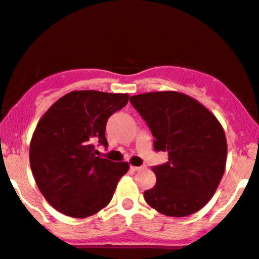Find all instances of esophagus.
<instances>
[{
	"instance_id": "1",
	"label": "esophagus",
	"mask_w": 259,
	"mask_h": 259,
	"mask_svg": "<svg viewBox=\"0 0 259 259\" xmlns=\"http://www.w3.org/2000/svg\"><path fill=\"white\" fill-rule=\"evenodd\" d=\"M130 168H132L133 171H141L142 168H144V167H143V166H132Z\"/></svg>"
}]
</instances>
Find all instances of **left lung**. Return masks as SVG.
I'll return each instance as SVG.
<instances>
[{
	"label": "left lung",
	"mask_w": 259,
	"mask_h": 259,
	"mask_svg": "<svg viewBox=\"0 0 259 259\" xmlns=\"http://www.w3.org/2000/svg\"><path fill=\"white\" fill-rule=\"evenodd\" d=\"M148 125L156 152L168 161L153 166L156 185L144 199L159 213L184 217L204 207L224 176L228 144L224 129L203 105L179 92H152L130 97Z\"/></svg>",
	"instance_id": "obj_1"
}]
</instances>
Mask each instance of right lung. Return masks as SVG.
I'll return each mask as SVG.
<instances>
[{"mask_svg": "<svg viewBox=\"0 0 259 259\" xmlns=\"http://www.w3.org/2000/svg\"><path fill=\"white\" fill-rule=\"evenodd\" d=\"M127 94L75 91L42 116L30 142L29 159L43 197L66 216L84 219L112 199L127 162L97 156L94 144L107 147L106 124L129 101Z\"/></svg>", "mask_w": 259, "mask_h": 259, "instance_id": "1", "label": "right lung"}]
</instances>
